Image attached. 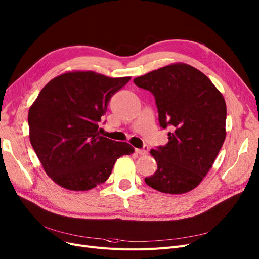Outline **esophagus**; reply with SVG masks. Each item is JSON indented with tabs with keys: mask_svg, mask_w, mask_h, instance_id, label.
Returning a JSON list of instances; mask_svg holds the SVG:
<instances>
[{
	"mask_svg": "<svg viewBox=\"0 0 259 259\" xmlns=\"http://www.w3.org/2000/svg\"><path fill=\"white\" fill-rule=\"evenodd\" d=\"M136 153L139 155H147L149 153V147L144 146L142 149H136Z\"/></svg>",
	"mask_w": 259,
	"mask_h": 259,
	"instance_id": "1",
	"label": "esophagus"
}]
</instances>
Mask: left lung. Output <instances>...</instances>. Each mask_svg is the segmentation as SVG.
<instances>
[{"instance_id":"1","label":"left lung","mask_w":259,"mask_h":259,"mask_svg":"<svg viewBox=\"0 0 259 259\" xmlns=\"http://www.w3.org/2000/svg\"><path fill=\"white\" fill-rule=\"evenodd\" d=\"M134 82L155 97L160 126H171L168 143L151 150L157 170L144 182L170 194L198 187L225 140L222 94L201 71L183 63L151 71Z\"/></svg>"}]
</instances>
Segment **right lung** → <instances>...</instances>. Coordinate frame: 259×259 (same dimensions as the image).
<instances>
[{
    "mask_svg": "<svg viewBox=\"0 0 259 259\" xmlns=\"http://www.w3.org/2000/svg\"><path fill=\"white\" fill-rule=\"evenodd\" d=\"M131 77L66 72L50 80L29 107V140L46 173L60 187L86 191L104 183L113 164L134 153L126 142L100 136L110 98Z\"/></svg>",
    "mask_w": 259,
    "mask_h": 259,
    "instance_id": "add662e5",
    "label": "right lung"
}]
</instances>
